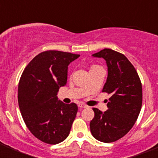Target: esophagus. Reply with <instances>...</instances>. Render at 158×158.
<instances>
[{
	"mask_svg": "<svg viewBox=\"0 0 158 158\" xmlns=\"http://www.w3.org/2000/svg\"><path fill=\"white\" fill-rule=\"evenodd\" d=\"M78 107H80V108H86V107H88V106L85 105V104L80 103V104H78Z\"/></svg>",
	"mask_w": 158,
	"mask_h": 158,
	"instance_id": "34e87169",
	"label": "esophagus"
}]
</instances>
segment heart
<instances>
[{
    "label": "heart",
    "mask_w": 158,
    "mask_h": 158,
    "mask_svg": "<svg viewBox=\"0 0 158 158\" xmlns=\"http://www.w3.org/2000/svg\"><path fill=\"white\" fill-rule=\"evenodd\" d=\"M95 66H96V65H93V66H92V68H93V67H95Z\"/></svg>",
    "instance_id": "b5f03b06"
}]
</instances>
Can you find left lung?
<instances>
[{
    "label": "left lung",
    "instance_id": "obj_1",
    "mask_svg": "<svg viewBox=\"0 0 158 158\" xmlns=\"http://www.w3.org/2000/svg\"><path fill=\"white\" fill-rule=\"evenodd\" d=\"M93 56L106 61L107 77L102 92L111 96L106 111L93 108L95 116L90 131L96 139L109 143L123 138L135 125L142 107V83L134 65L123 54L105 48Z\"/></svg>",
    "mask_w": 158,
    "mask_h": 158
}]
</instances>
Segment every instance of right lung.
<instances>
[{"mask_svg":"<svg viewBox=\"0 0 158 158\" xmlns=\"http://www.w3.org/2000/svg\"><path fill=\"white\" fill-rule=\"evenodd\" d=\"M80 54L47 51L36 55L23 70L18 86V103L31 134L47 144L66 139L77 112L74 103L58 100V89L67 83L68 65Z\"/></svg>","mask_w":158,"mask_h":158,"instance_id":"1","label":"right lung"}]
</instances>
